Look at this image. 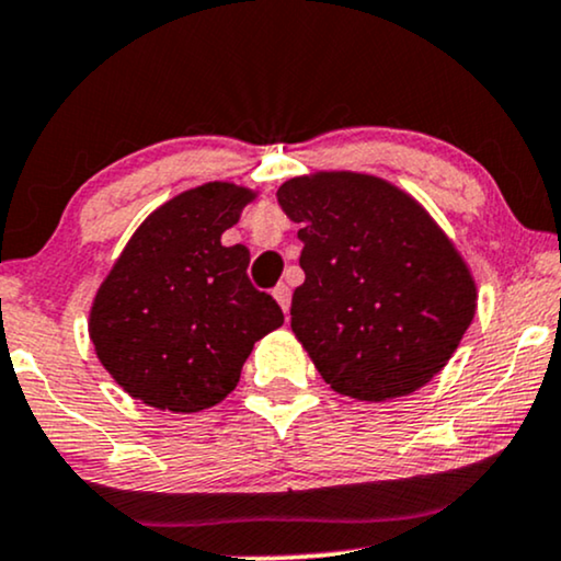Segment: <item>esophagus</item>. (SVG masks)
Returning <instances> with one entry per match:
<instances>
[{
  "mask_svg": "<svg viewBox=\"0 0 561 561\" xmlns=\"http://www.w3.org/2000/svg\"><path fill=\"white\" fill-rule=\"evenodd\" d=\"M273 296H275V301L280 305L283 312H288V307H291V288H288L286 283H278V286L273 288Z\"/></svg>",
  "mask_w": 561,
  "mask_h": 561,
  "instance_id": "1",
  "label": "esophagus"
}]
</instances>
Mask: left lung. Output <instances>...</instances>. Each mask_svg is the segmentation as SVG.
I'll use <instances>...</instances> for the list:
<instances>
[{"label":"left lung","instance_id":"8db88e82","mask_svg":"<svg viewBox=\"0 0 561 561\" xmlns=\"http://www.w3.org/2000/svg\"><path fill=\"white\" fill-rule=\"evenodd\" d=\"M278 204L305 243L291 331L322 380L386 401L436 378L476 318L478 288L423 204L352 170L291 178Z\"/></svg>","mask_w":561,"mask_h":561}]
</instances>
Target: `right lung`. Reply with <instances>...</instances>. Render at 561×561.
Returning a JSON list of instances; mask_svg holds the SVG:
<instances>
[{
  "label": "right lung",
  "mask_w": 561,
  "mask_h": 561,
  "mask_svg": "<svg viewBox=\"0 0 561 561\" xmlns=\"http://www.w3.org/2000/svg\"><path fill=\"white\" fill-rule=\"evenodd\" d=\"M252 188L213 181L157 207L102 280L89 312L94 352L128 397L188 414L220 404L254 344L283 325L249 280V249L222 247Z\"/></svg>",
  "instance_id": "obj_1"
}]
</instances>
